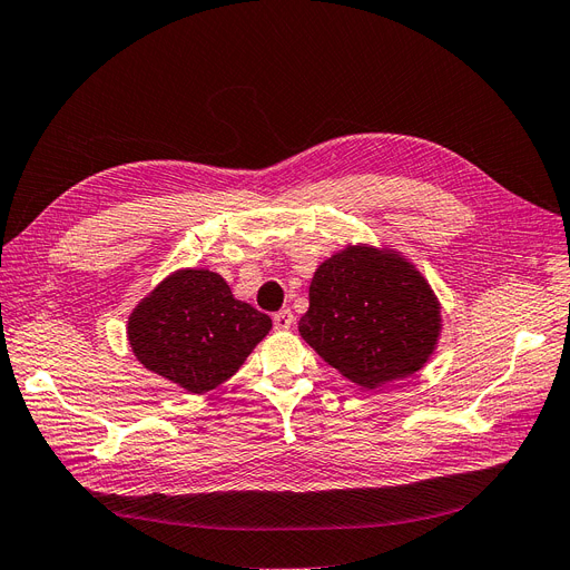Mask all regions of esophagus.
<instances>
[{"label": "esophagus", "mask_w": 570, "mask_h": 570, "mask_svg": "<svg viewBox=\"0 0 570 570\" xmlns=\"http://www.w3.org/2000/svg\"><path fill=\"white\" fill-rule=\"evenodd\" d=\"M293 326V312L291 309H282L274 314V328L277 331H288Z\"/></svg>", "instance_id": "1"}]
</instances>
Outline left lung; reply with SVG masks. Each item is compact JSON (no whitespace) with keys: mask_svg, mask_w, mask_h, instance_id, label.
<instances>
[{"mask_svg":"<svg viewBox=\"0 0 570 570\" xmlns=\"http://www.w3.org/2000/svg\"><path fill=\"white\" fill-rule=\"evenodd\" d=\"M441 326L439 298L402 250L347 244L314 269L298 331L347 381L375 390L423 368Z\"/></svg>","mask_w":570,"mask_h":570,"instance_id":"8db88e82","label":"left lung"}]
</instances>
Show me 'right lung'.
I'll return each instance as SVG.
<instances>
[{"mask_svg": "<svg viewBox=\"0 0 570 570\" xmlns=\"http://www.w3.org/2000/svg\"><path fill=\"white\" fill-rule=\"evenodd\" d=\"M269 328L267 314L232 296L218 272L183 267L134 307L126 338L147 371L206 394L242 368Z\"/></svg>", "mask_w": 570, "mask_h": 570, "instance_id": "1", "label": "right lung"}]
</instances>
